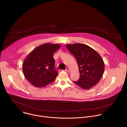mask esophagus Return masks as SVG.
I'll return each instance as SVG.
<instances>
[{
  "label": "esophagus",
  "instance_id": "1",
  "mask_svg": "<svg viewBox=\"0 0 127 127\" xmlns=\"http://www.w3.org/2000/svg\"><path fill=\"white\" fill-rule=\"evenodd\" d=\"M65 71L66 72H67V73H69V69H66Z\"/></svg>",
  "mask_w": 127,
  "mask_h": 127
}]
</instances>
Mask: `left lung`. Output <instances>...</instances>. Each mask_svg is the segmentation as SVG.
Masks as SVG:
<instances>
[{"instance_id":"obj_1","label":"left lung","mask_w":127,"mask_h":127,"mask_svg":"<svg viewBox=\"0 0 127 127\" xmlns=\"http://www.w3.org/2000/svg\"><path fill=\"white\" fill-rule=\"evenodd\" d=\"M70 52L76 59L80 77L73 82L84 89L97 84L104 70V64L99 54L89 46L80 43L66 45Z\"/></svg>"}]
</instances>
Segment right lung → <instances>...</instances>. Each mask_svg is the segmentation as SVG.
<instances>
[{"label":"right lung","mask_w":127,"mask_h":127,"mask_svg":"<svg viewBox=\"0 0 127 127\" xmlns=\"http://www.w3.org/2000/svg\"><path fill=\"white\" fill-rule=\"evenodd\" d=\"M60 48L59 44L46 43L34 49L23 63V73L34 86L43 87L53 82L58 75L54 69V53Z\"/></svg>","instance_id":"obj_1"}]
</instances>
